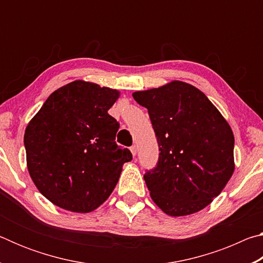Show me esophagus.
<instances>
[{"instance_id": "obj_1", "label": "esophagus", "mask_w": 263, "mask_h": 263, "mask_svg": "<svg viewBox=\"0 0 263 263\" xmlns=\"http://www.w3.org/2000/svg\"><path fill=\"white\" fill-rule=\"evenodd\" d=\"M130 151H131V153H132L133 157H136V154H137V147H136V145L131 146V147H130Z\"/></svg>"}]
</instances>
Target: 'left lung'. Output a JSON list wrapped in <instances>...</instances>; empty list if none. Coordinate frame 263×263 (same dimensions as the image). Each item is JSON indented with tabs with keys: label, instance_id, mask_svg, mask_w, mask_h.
<instances>
[{
	"label": "left lung",
	"instance_id": "1",
	"mask_svg": "<svg viewBox=\"0 0 263 263\" xmlns=\"http://www.w3.org/2000/svg\"><path fill=\"white\" fill-rule=\"evenodd\" d=\"M148 111L159 145L157 166L144 180L153 202L173 217L202 210L234 172V137L203 92L173 81L132 94Z\"/></svg>",
	"mask_w": 263,
	"mask_h": 263
}]
</instances>
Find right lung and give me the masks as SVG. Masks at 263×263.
Instances as JSON below:
<instances>
[{"label": "right lung", "mask_w": 263, "mask_h": 263, "mask_svg": "<svg viewBox=\"0 0 263 263\" xmlns=\"http://www.w3.org/2000/svg\"><path fill=\"white\" fill-rule=\"evenodd\" d=\"M118 97L115 89L78 80L52 92L26 126L30 176L57 206L95 210L132 160L130 151L116 144L119 123L108 114Z\"/></svg>", "instance_id": "obj_1"}]
</instances>
